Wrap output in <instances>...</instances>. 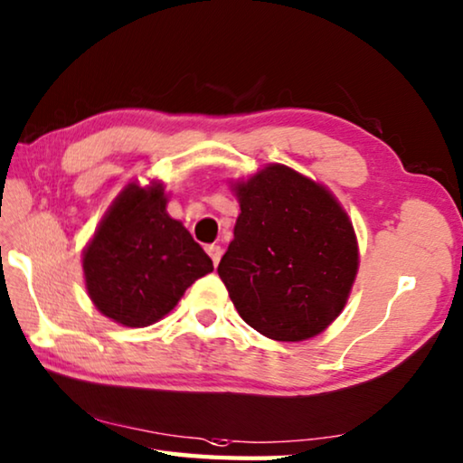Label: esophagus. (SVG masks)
<instances>
[{
    "instance_id": "34e87169",
    "label": "esophagus",
    "mask_w": 463,
    "mask_h": 463,
    "mask_svg": "<svg viewBox=\"0 0 463 463\" xmlns=\"http://www.w3.org/2000/svg\"><path fill=\"white\" fill-rule=\"evenodd\" d=\"M206 250H208L210 260H213L214 268H216V265L221 263V257H222V249H221V245H208V247H206Z\"/></svg>"
}]
</instances>
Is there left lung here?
<instances>
[{
	"mask_svg": "<svg viewBox=\"0 0 463 463\" xmlns=\"http://www.w3.org/2000/svg\"><path fill=\"white\" fill-rule=\"evenodd\" d=\"M231 190L241 214L218 276L234 308L269 339L320 335L343 312L359 269L351 218L328 187L281 163Z\"/></svg>",
	"mask_w": 463,
	"mask_h": 463,
	"instance_id": "1",
	"label": "left lung"
}]
</instances>
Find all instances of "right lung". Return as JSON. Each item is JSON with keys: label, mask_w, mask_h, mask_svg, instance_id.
<instances>
[{"label": "right lung", "mask_w": 463, "mask_h": 463, "mask_svg": "<svg viewBox=\"0 0 463 463\" xmlns=\"http://www.w3.org/2000/svg\"><path fill=\"white\" fill-rule=\"evenodd\" d=\"M165 184L130 182L106 210L81 265L85 289L101 315L130 328L167 317L213 260L167 214Z\"/></svg>", "instance_id": "right-lung-1"}]
</instances>
